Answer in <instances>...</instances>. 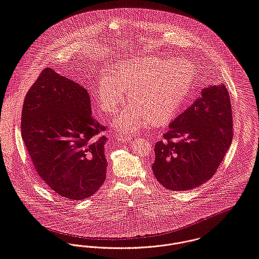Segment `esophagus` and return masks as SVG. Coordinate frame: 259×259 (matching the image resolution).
<instances>
[{
	"label": "esophagus",
	"instance_id": "34e87169",
	"mask_svg": "<svg viewBox=\"0 0 259 259\" xmlns=\"http://www.w3.org/2000/svg\"><path fill=\"white\" fill-rule=\"evenodd\" d=\"M116 138L118 141L124 142V143L131 142V140H132V136H128V135H117Z\"/></svg>",
	"mask_w": 259,
	"mask_h": 259
}]
</instances>
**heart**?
I'll list each match as a JSON object with an SVG mask.
<instances>
[{"label": "heart", "instance_id": "obj_1", "mask_svg": "<svg viewBox=\"0 0 259 259\" xmlns=\"http://www.w3.org/2000/svg\"><path fill=\"white\" fill-rule=\"evenodd\" d=\"M182 64L177 60L138 58L118 66L112 76L104 74L96 93L104 113L117 112L125 100V91L132 101L114 120L113 127L133 134L150 118L155 124L169 121L185 101L193 82V69Z\"/></svg>", "mask_w": 259, "mask_h": 259}]
</instances>
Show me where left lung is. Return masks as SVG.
I'll return each instance as SVG.
<instances>
[{
	"label": "left lung",
	"mask_w": 259,
	"mask_h": 259,
	"mask_svg": "<svg viewBox=\"0 0 259 259\" xmlns=\"http://www.w3.org/2000/svg\"><path fill=\"white\" fill-rule=\"evenodd\" d=\"M232 110L224 84H210L169 125L152 166L166 189L186 191L214 176L232 143Z\"/></svg>",
	"instance_id": "left-lung-1"
}]
</instances>
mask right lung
Listing matches in <instances>:
<instances>
[{"instance_id": "add662e5", "label": "right lung", "mask_w": 259, "mask_h": 259, "mask_svg": "<svg viewBox=\"0 0 259 259\" xmlns=\"http://www.w3.org/2000/svg\"><path fill=\"white\" fill-rule=\"evenodd\" d=\"M22 138L39 177L58 195L83 200L105 181L104 130L92 117L84 87L51 68L29 89L22 111Z\"/></svg>"}]
</instances>
